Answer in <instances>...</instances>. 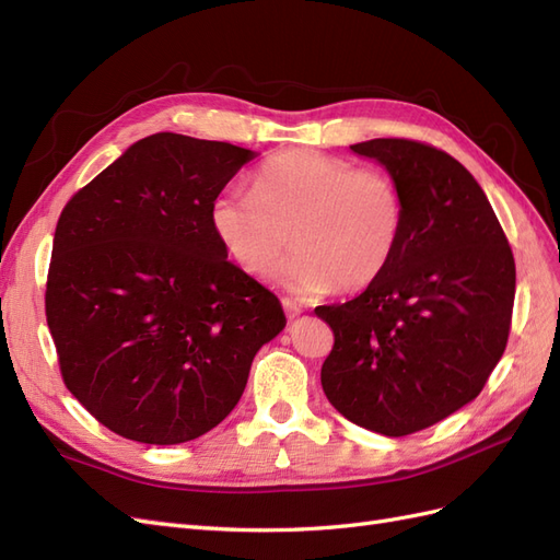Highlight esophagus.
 I'll return each mask as SVG.
<instances>
[{
  "label": "esophagus",
  "instance_id": "34e87169",
  "mask_svg": "<svg viewBox=\"0 0 560 560\" xmlns=\"http://www.w3.org/2000/svg\"><path fill=\"white\" fill-rule=\"evenodd\" d=\"M282 308H284V315L290 317V319H294L296 315H301V313H303L301 303H296V301H292V299H282Z\"/></svg>",
  "mask_w": 560,
  "mask_h": 560
}]
</instances>
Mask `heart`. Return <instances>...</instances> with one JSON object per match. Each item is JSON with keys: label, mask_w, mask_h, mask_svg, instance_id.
Instances as JSON below:
<instances>
[{"label": "heart", "mask_w": 560, "mask_h": 560, "mask_svg": "<svg viewBox=\"0 0 560 560\" xmlns=\"http://www.w3.org/2000/svg\"><path fill=\"white\" fill-rule=\"evenodd\" d=\"M212 226L249 276L273 270L292 233L294 254L280 270L287 290L360 292L395 257L404 200L395 179L376 167L290 149L259 167L252 191L219 196Z\"/></svg>", "instance_id": "1"}]
</instances>
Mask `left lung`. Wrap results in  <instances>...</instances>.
Listing matches in <instances>:
<instances>
[{"label":"left lung","mask_w":560,"mask_h":560,"mask_svg":"<svg viewBox=\"0 0 560 560\" xmlns=\"http://www.w3.org/2000/svg\"><path fill=\"white\" fill-rule=\"evenodd\" d=\"M350 149L393 175L404 229L374 284L315 308L334 331L319 378L354 425L404 436L483 389L510 338L516 264L481 186L446 151L404 138Z\"/></svg>","instance_id":"left-lung-1"}]
</instances>
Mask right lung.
I'll return each mask as SVG.
<instances>
[{
    "label": "right lung",
    "instance_id": "1",
    "mask_svg": "<svg viewBox=\"0 0 560 560\" xmlns=\"http://www.w3.org/2000/svg\"><path fill=\"white\" fill-rule=\"evenodd\" d=\"M252 151L156 132L60 212L46 322L67 389L140 444H184L238 404L284 329L273 292L231 264L212 206Z\"/></svg>",
    "mask_w": 560,
    "mask_h": 560
}]
</instances>
